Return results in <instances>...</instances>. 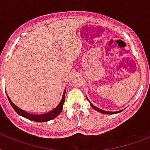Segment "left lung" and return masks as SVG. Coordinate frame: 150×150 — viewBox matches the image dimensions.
I'll use <instances>...</instances> for the list:
<instances>
[{"mask_svg": "<svg viewBox=\"0 0 150 150\" xmlns=\"http://www.w3.org/2000/svg\"><path fill=\"white\" fill-rule=\"evenodd\" d=\"M86 99H87V100H88V101H89V103H90V106H91V107H93V108L94 110H96V111L100 112V113H101V114H117V113H120V112H121V111H122V110H119V111H114V112H113V111H106V110H101V109H100V108H98V107H96V106H94V105L93 104V103H90V101H89V99H88V97H87V96H86Z\"/></svg>", "mask_w": 150, "mask_h": 150, "instance_id": "1", "label": "left lung"}]
</instances>
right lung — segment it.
Returning <instances> with one entry per match:
<instances>
[{"instance_id": "add662e5", "label": "right lung", "mask_w": 150, "mask_h": 150, "mask_svg": "<svg viewBox=\"0 0 150 150\" xmlns=\"http://www.w3.org/2000/svg\"><path fill=\"white\" fill-rule=\"evenodd\" d=\"M65 92V90L64 91L62 99H61V102L59 103V104L57 105L54 110H52L51 111L47 112V113L43 114H30L29 112H26L25 110H24L21 109V108H19L18 107H17V106L11 100V99L9 98V96H8L7 93H6V94H7V96H8V101L10 103V104L11 105V107H13V109L15 110V112H16L18 114H19L20 116L23 117H25V118L29 119V120H31V121H36V122H46V121H50V120H53V119L55 118L56 117L58 116L59 114L61 113L62 110H63V105L64 103Z\"/></svg>"}]
</instances>
